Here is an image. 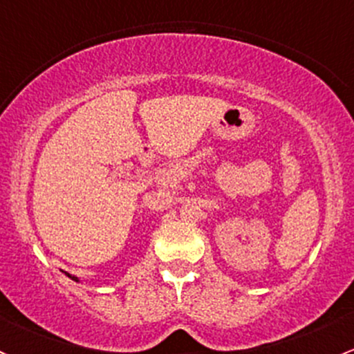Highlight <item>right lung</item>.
<instances>
[{"label": "right lung", "mask_w": 354, "mask_h": 354, "mask_svg": "<svg viewBox=\"0 0 354 354\" xmlns=\"http://www.w3.org/2000/svg\"><path fill=\"white\" fill-rule=\"evenodd\" d=\"M65 275H67V277L72 279V281H75V282H80V279H79V277H73V275H70L68 272H65Z\"/></svg>", "instance_id": "obj_1"}]
</instances>
